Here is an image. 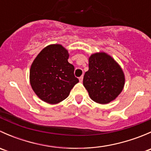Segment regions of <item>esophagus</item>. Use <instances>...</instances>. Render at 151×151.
<instances>
[{
  "label": "esophagus",
  "mask_w": 151,
  "mask_h": 151,
  "mask_svg": "<svg viewBox=\"0 0 151 151\" xmlns=\"http://www.w3.org/2000/svg\"><path fill=\"white\" fill-rule=\"evenodd\" d=\"M79 80H80V83H82V82H83V76H81V77L79 78Z\"/></svg>",
  "instance_id": "34e87169"
}]
</instances>
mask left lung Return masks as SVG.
Wrapping results in <instances>:
<instances>
[{"label":"left lung","mask_w":151,"mask_h":151,"mask_svg":"<svg viewBox=\"0 0 151 151\" xmlns=\"http://www.w3.org/2000/svg\"><path fill=\"white\" fill-rule=\"evenodd\" d=\"M89 69L83 78V85L93 101L108 104L123 91L125 76L120 65L108 54L97 52L89 57Z\"/></svg>","instance_id":"8db88e82"}]
</instances>
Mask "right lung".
Instances as JSON below:
<instances>
[{"label":"right lung","instance_id":"add662e5","mask_svg":"<svg viewBox=\"0 0 151 151\" xmlns=\"http://www.w3.org/2000/svg\"><path fill=\"white\" fill-rule=\"evenodd\" d=\"M69 54L60 45H50L39 53L30 69V83L40 99L55 104L66 99L79 82L74 67L68 62Z\"/></svg>","mask_w":151,"mask_h":151}]
</instances>
